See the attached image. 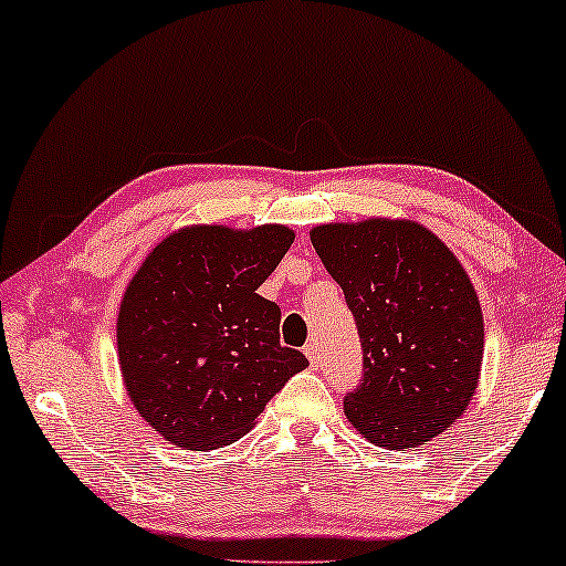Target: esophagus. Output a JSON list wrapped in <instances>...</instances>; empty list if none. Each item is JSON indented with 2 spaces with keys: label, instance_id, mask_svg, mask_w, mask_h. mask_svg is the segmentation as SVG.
Wrapping results in <instances>:
<instances>
[{
  "label": "esophagus",
  "instance_id": "esophagus-1",
  "mask_svg": "<svg viewBox=\"0 0 566 566\" xmlns=\"http://www.w3.org/2000/svg\"><path fill=\"white\" fill-rule=\"evenodd\" d=\"M304 353H306V358H308V363H312L314 368L319 366V345H316V343H308V345L304 347Z\"/></svg>",
  "mask_w": 566,
  "mask_h": 566
}]
</instances>
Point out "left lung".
<instances>
[{
  "instance_id": "obj_1",
  "label": "left lung",
  "mask_w": 566,
  "mask_h": 566,
  "mask_svg": "<svg viewBox=\"0 0 566 566\" xmlns=\"http://www.w3.org/2000/svg\"><path fill=\"white\" fill-rule=\"evenodd\" d=\"M358 327L360 384L345 415L370 443L420 448L459 420L484 355L479 298L461 262L412 221L312 229Z\"/></svg>"
}]
</instances>
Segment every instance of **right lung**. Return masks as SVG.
Instances as JSON below:
<instances>
[{
	"mask_svg": "<svg viewBox=\"0 0 566 566\" xmlns=\"http://www.w3.org/2000/svg\"><path fill=\"white\" fill-rule=\"evenodd\" d=\"M291 244L285 227H190L154 247L134 275L118 314L123 381L169 443H234L308 366L281 345V306L258 293Z\"/></svg>",
	"mask_w": 566,
	"mask_h": 566,
	"instance_id": "1",
	"label": "right lung"
}]
</instances>
